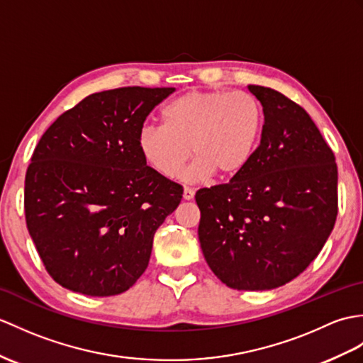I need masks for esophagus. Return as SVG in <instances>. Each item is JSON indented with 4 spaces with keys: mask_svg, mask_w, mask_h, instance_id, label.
<instances>
[{
    "mask_svg": "<svg viewBox=\"0 0 363 363\" xmlns=\"http://www.w3.org/2000/svg\"><path fill=\"white\" fill-rule=\"evenodd\" d=\"M193 196H195V191H193V189L184 187V199L190 201V199H193Z\"/></svg>",
    "mask_w": 363,
    "mask_h": 363,
    "instance_id": "1",
    "label": "esophagus"
}]
</instances>
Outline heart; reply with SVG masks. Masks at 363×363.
<instances>
[{
	"mask_svg": "<svg viewBox=\"0 0 363 363\" xmlns=\"http://www.w3.org/2000/svg\"><path fill=\"white\" fill-rule=\"evenodd\" d=\"M162 126L145 125L138 145L145 162L164 178H174L191 156L189 179L240 173L255 153L263 108L246 91H190L168 102Z\"/></svg>",
	"mask_w": 363,
	"mask_h": 363,
	"instance_id": "heart-1",
	"label": "heart"
}]
</instances>
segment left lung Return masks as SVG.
<instances>
[{
    "mask_svg": "<svg viewBox=\"0 0 363 363\" xmlns=\"http://www.w3.org/2000/svg\"><path fill=\"white\" fill-rule=\"evenodd\" d=\"M264 113L261 142L227 184L196 191L208 267L232 289L289 283L320 254L337 218V164L309 114L271 88L249 85Z\"/></svg>",
    "mask_w": 363,
    "mask_h": 363,
    "instance_id": "1",
    "label": "left lung"
}]
</instances>
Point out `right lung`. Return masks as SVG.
I'll list each match as a JSON object with an SVG mask.
<instances>
[{"mask_svg": "<svg viewBox=\"0 0 363 363\" xmlns=\"http://www.w3.org/2000/svg\"><path fill=\"white\" fill-rule=\"evenodd\" d=\"M173 91L96 92L58 117L33 150L26 224L48 274L63 288L117 296L145 272L157 227L184 190L147 165L138 136Z\"/></svg>", "mask_w": 363, "mask_h": 363, "instance_id": "1", "label": "right lung"}]
</instances>
